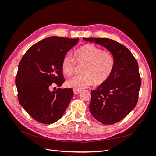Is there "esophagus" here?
Segmentation results:
<instances>
[{
  "label": "esophagus",
  "instance_id": "34e87169",
  "mask_svg": "<svg viewBox=\"0 0 156 156\" xmlns=\"http://www.w3.org/2000/svg\"><path fill=\"white\" fill-rule=\"evenodd\" d=\"M80 90H74V94H75V95H76V94H78L79 93H80Z\"/></svg>",
  "mask_w": 156,
  "mask_h": 156
}]
</instances>
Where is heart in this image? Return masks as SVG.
I'll use <instances>...</instances> for the list:
<instances>
[{
	"label": "heart",
	"mask_w": 156,
	"mask_h": 156,
	"mask_svg": "<svg viewBox=\"0 0 156 156\" xmlns=\"http://www.w3.org/2000/svg\"><path fill=\"white\" fill-rule=\"evenodd\" d=\"M76 62L84 64L82 74L74 76L66 82L68 87L80 90L94 84L105 83L111 77L115 68V58L109 51H103L97 46L87 44L79 48L75 51ZM76 62L70 54L64 56L62 69L64 74L70 76L74 73Z\"/></svg>",
	"instance_id": "b5f03b06"
}]
</instances>
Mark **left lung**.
<instances>
[{"label": "left lung", "mask_w": 156, "mask_h": 156, "mask_svg": "<svg viewBox=\"0 0 156 156\" xmlns=\"http://www.w3.org/2000/svg\"><path fill=\"white\" fill-rule=\"evenodd\" d=\"M103 46L115 58V68L105 83L91 91L89 109L104 125L116 123L125 118L137 103L141 87L138 63L131 52L117 41L108 38H83Z\"/></svg>", "instance_id": "1"}]
</instances>
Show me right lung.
<instances>
[{
    "label": "right lung",
    "mask_w": 156,
    "mask_h": 156,
    "mask_svg": "<svg viewBox=\"0 0 156 156\" xmlns=\"http://www.w3.org/2000/svg\"><path fill=\"white\" fill-rule=\"evenodd\" d=\"M79 39L52 36L29 48L19 64L15 84L20 105L35 121L44 124L58 121L74 95L72 88H58L64 79L62 59Z\"/></svg>",
    "instance_id": "add662e5"
}]
</instances>
